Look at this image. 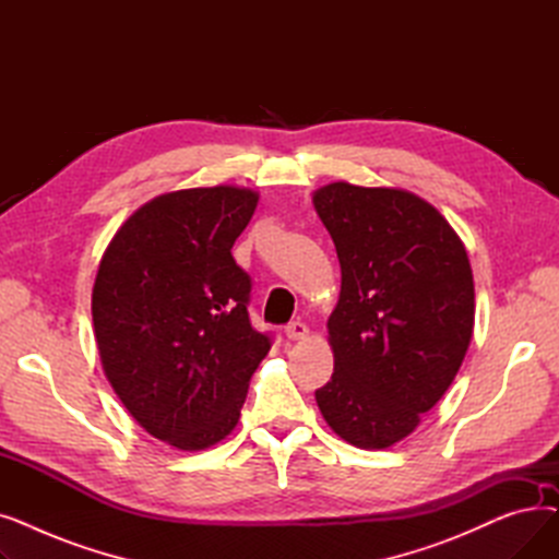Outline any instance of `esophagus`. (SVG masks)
I'll use <instances>...</instances> for the list:
<instances>
[{
    "mask_svg": "<svg viewBox=\"0 0 559 559\" xmlns=\"http://www.w3.org/2000/svg\"><path fill=\"white\" fill-rule=\"evenodd\" d=\"M285 335H287V340H306L308 337V326L304 324L301 319H297V321H289V324L285 326Z\"/></svg>",
    "mask_w": 559,
    "mask_h": 559,
    "instance_id": "34e87169",
    "label": "esophagus"
}]
</instances>
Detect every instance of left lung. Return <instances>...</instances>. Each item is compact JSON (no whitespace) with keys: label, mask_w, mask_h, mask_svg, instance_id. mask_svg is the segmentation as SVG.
Returning <instances> with one entry per match:
<instances>
[{"label":"left lung","mask_w":559,"mask_h":559,"mask_svg":"<svg viewBox=\"0 0 559 559\" xmlns=\"http://www.w3.org/2000/svg\"><path fill=\"white\" fill-rule=\"evenodd\" d=\"M342 267L335 369L314 392L358 449H388L444 396L474 333V274L449 222L413 192L331 183L312 197Z\"/></svg>","instance_id":"1"}]
</instances>
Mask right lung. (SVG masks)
<instances>
[{"label": "right lung", "mask_w": 559, "mask_h": 559, "mask_svg": "<svg viewBox=\"0 0 559 559\" xmlns=\"http://www.w3.org/2000/svg\"><path fill=\"white\" fill-rule=\"evenodd\" d=\"M255 203L233 186L160 194L99 262L93 324L104 371L133 419L181 451L235 428L272 348V335L251 326V276L230 253Z\"/></svg>", "instance_id": "1"}]
</instances>
